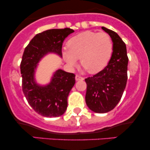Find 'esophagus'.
<instances>
[{"mask_svg": "<svg viewBox=\"0 0 150 150\" xmlns=\"http://www.w3.org/2000/svg\"><path fill=\"white\" fill-rule=\"evenodd\" d=\"M84 78L80 76V75H75V80L76 81H78V80H83Z\"/></svg>", "mask_w": 150, "mask_h": 150, "instance_id": "34e87169", "label": "esophagus"}]
</instances>
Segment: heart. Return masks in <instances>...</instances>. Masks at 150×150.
<instances>
[{
	"label": "heart",
	"instance_id": "b5f03b06",
	"mask_svg": "<svg viewBox=\"0 0 150 150\" xmlns=\"http://www.w3.org/2000/svg\"><path fill=\"white\" fill-rule=\"evenodd\" d=\"M113 48L112 40L108 34L85 31L68 40L67 49L63 51V56L71 67L80 58V65L89 73L95 74L107 65Z\"/></svg>",
	"mask_w": 150,
	"mask_h": 150
}]
</instances>
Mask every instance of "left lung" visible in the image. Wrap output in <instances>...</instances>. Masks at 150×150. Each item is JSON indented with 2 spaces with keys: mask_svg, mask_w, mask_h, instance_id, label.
<instances>
[{
  "mask_svg": "<svg viewBox=\"0 0 150 150\" xmlns=\"http://www.w3.org/2000/svg\"><path fill=\"white\" fill-rule=\"evenodd\" d=\"M113 42V53L108 65L101 71L85 79V101L95 113H107L118 104L126 86L128 58L125 44L118 34L106 27Z\"/></svg>",
  "mask_w": 150,
  "mask_h": 150,
  "instance_id": "8db88e82",
  "label": "left lung"
}]
</instances>
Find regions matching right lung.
<instances>
[{
  "instance_id": "right-lung-1",
  "label": "right lung",
  "mask_w": 150,
  "mask_h": 150,
  "mask_svg": "<svg viewBox=\"0 0 150 150\" xmlns=\"http://www.w3.org/2000/svg\"><path fill=\"white\" fill-rule=\"evenodd\" d=\"M73 32L74 30L70 28L44 31L34 36L24 51L20 63L22 91L29 104L42 116L58 117L65 113L68 94L75 83V75L58 69L49 84L39 85L35 80L38 63L49 53L62 57L63 41Z\"/></svg>"
}]
</instances>
